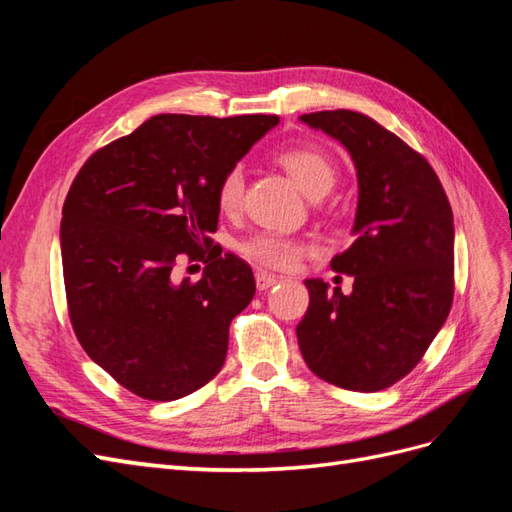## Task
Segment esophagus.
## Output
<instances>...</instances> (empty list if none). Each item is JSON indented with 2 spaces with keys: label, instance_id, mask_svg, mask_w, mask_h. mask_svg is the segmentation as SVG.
Returning <instances> with one entry per match:
<instances>
[{
  "label": "esophagus",
  "instance_id": "esophagus-1",
  "mask_svg": "<svg viewBox=\"0 0 512 512\" xmlns=\"http://www.w3.org/2000/svg\"><path fill=\"white\" fill-rule=\"evenodd\" d=\"M275 284H277V277L275 275H271L267 271H258L256 273V286H258V290H269Z\"/></svg>",
  "mask_w": 512,
  "mask_h": 512
}]
</instances>
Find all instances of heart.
<instances>
[{"instance_id": "b5f03b06", "label": "heart", "mask_w": 512, "mask_h": 512, "mask_svg": "<svg viewBox=\"0 0 512 512\" xmlns=\"http://www.w3.org/2000/svg\"><path fill=\"white\" fill-rule=\"evenodd\" d=\"M280 164L284 166L290 179L297 183V188L307 198H322L329 194L337 179V170L333 162L324 156L318 149L309 147H297L288 149L280 156ZM245 192V173L243 166H232L228 168L224 177L218 183V207L224 213L237 211ZM239 252L254 262V265L275 269V271H290L299 265V260L309 252V247L303 241L284 239L271 235V232H260L250 239H245L239 245Z\"/></svg>"}]
</instances>
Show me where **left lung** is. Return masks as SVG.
<instances>
[{"mask_svg": "<svg viewBox=\"0 0 512 512\" xmlns=\"http://www.w3.org/2000/svg\"><path fill=\"white\" fill-rule=\"evenodd\" d=\"M299 119L344 145L359 183L354 243L331 260L352 292L305 280L299 348L322 380L382 391L410 374L451 312L453 211L421 153L374 119L344 108Z\"/></svg>", "mask_w": 512, "mask_h": 512, "instance_id": "1", "label": "left lung"}]
</instances>
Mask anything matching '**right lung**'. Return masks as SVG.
<instances>
[{"mask_svg":"<svg viewBox=\"0 0 512 512\" xmlns=\"http://www.w3.org/2000/svg\"><path fill=\"white\" fill-rule=\"evenodd\" d=\"M277 123L156 115L76 175L59 230L70 320L89 359L134 395L181 399L222 369L230 322L256 292L250 265L218 252L194 284L170 273L213 245L220 179Z\"/></svg>","mask_w":512,"mask_h":512,"instance_id":"right-lung-1","label":"right lung"}]
</instances>
